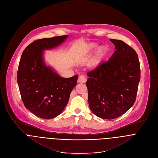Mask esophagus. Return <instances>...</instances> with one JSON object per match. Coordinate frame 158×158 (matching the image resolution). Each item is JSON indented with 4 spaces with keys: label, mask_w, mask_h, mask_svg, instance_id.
<instances>
[{
    "label": "esophagus",
    "mask_w": 158,
    "mask_h": 158,
    "mask_svg": "<svg viewBox=\"0 0 158 158\" xmlns=\"http://www.w3.org/2000/svg\"><path fill=\"white\" fill-rule=\"evenodd\" d=\"M86 77L85 76H80L78 78V82H82V83H85L86 82Z\"/></svg>",
    "instance_id": "1"
}]
</instances>
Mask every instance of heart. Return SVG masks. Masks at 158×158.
Returning <instances> with one entry per match:
<instances>
[{"label":"heart","instance_id":"heart-1","mask_svg":"<svg viewBox=\"0 0 158 158\" xmlns=\"http://www.w3.org/2000/svg\"><path fill=\"white\" fill-rule=\"evenodd\" d=\"M97 44H94V43H90L88 45V46L86 47V52H91L93 51H94L97 48ZM107 52V49L105 46H101L98 48V49L97 51V53L95 55V57L93 59V65H97L98 64H99L100 61L103 58L105 55H106Z\"/></svg>","mask_w":158,"mask_h":158}]
</instances>
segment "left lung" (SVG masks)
<instances>
[{"mask_svg":"<svg viewBox=\"0 0 158 158\" xmlns=\"http://www.w3.org/2000/svg\"><path fill=\"white\" fill-rule=\"evenodd\" d=\"M110 40L115 49L112 56L87 73L89 108L104 119L118 118L133 106L140 80L136 51L121 40Z\"/></svg>","mask_w":158,"mask_h":158,"instance_id":"obj_1","label":"left lung"}]
</instances>
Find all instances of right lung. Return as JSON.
I'll return each instance as SVG.
<instances>
[{"label":"right lung","instance_id":"1","mask_svg":"<svg viewBox=\"0 0 158 158\" xmlns=\"http://www.w3.org/2000/svg\"><path fill=\"white\" fill-rule=\"evenodd\" d=\"M67 35L38 39L23 51L18 65L17 82L25 107L36 116L52 119L64 110L78 76L64 78L47 67L43 58L45 49L61 44Z\"/></svg>","mask_w":158,"mask_h":158}]
</instances>
